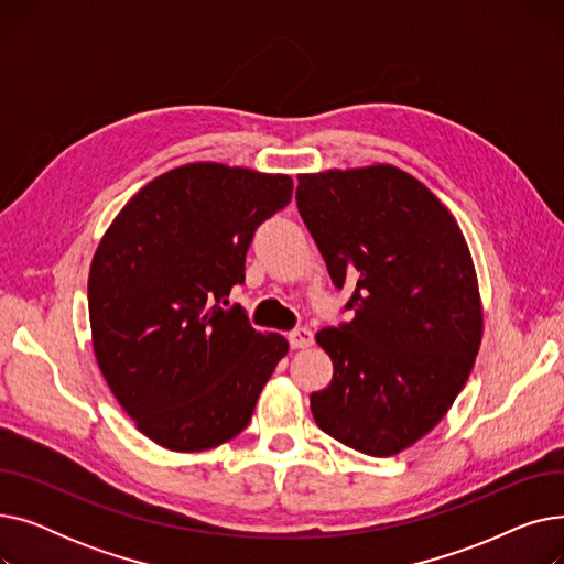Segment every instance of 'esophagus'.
<instances>
[{
	"instance_id": "34e87169",
	"label": "esophagus",
	"mask_w": 564,
	"mask_h": 564,
	"mask_svg": "<svg viewBox=\"0 0 564 564\" xmlns=\"http://www.w3.org/2000/svg\"><path fill=\"white\" fill-rule=\"evenodd\" d=\"M288 343L292 349H304L313 345V334L308 329H294L288 334Z\"/></svg>"
}]
</instances>
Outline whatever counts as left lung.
<instances>
[{"label":"left lung","instance_id":"left-lung-1","mask_svg":"<svg viewBox=\"0 0 564 564\" xmlns=\"http://www.w3.org/2000/svg\"><path fill=\"white\" fill-rule=\"evenodd\" d=\"M297 207L354 319L317 332L334 364L311 395L317 427L391 457L446 416L476 364L485 315L451 210L393 164L302 173Z\"/></svg>","mask_w":564,"mask_h":564}]
</instances>
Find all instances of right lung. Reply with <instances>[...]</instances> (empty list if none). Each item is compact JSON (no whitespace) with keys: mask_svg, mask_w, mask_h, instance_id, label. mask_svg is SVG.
I'll list each match as a JSON object with an SVG mask.
<instances>
[{"mask_svg":"<svg viewBox=\"0 0 564 564\" xmlns=\"http://www.w3.org/2000/svg\"><path fill=\"white\" fill-rule=\"evenodd\" d=\"M292 196V177L219 162L171 169L113 217L88 272L98 368L137 430L173 453L240 434L276 364L281 334H260L240 308L253 230Z\"/></svg>","mask_w":564,"mask_h":564,"instance_id":"1","label":"right lung"}]
</instances>
